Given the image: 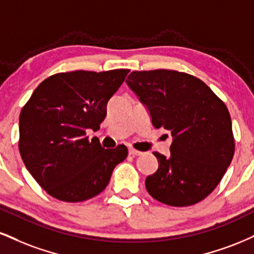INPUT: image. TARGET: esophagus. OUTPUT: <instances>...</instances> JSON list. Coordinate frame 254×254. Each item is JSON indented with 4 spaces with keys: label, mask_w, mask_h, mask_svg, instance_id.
<instances>
[{
    "label": "esophagus",
    "mask_w": 254,
    "mask_h": 254,
    "mask_svg": "<svg viewBox=\"0 0 254 254\" xmlns=\"http://www.w3.org/2000/svg\"><path fill=\"white\" fill-rule=\"evenodd\" d=\"M142 154L143 152L136 150V149H133V148L129 149V155H131V156H139V155H142Z\"/></svg>",
    "instance_id": "esophagus-1"
}]
</instances>
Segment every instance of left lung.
<instances>
[{"mask_svg": "<svg viewBox=\"0 0 254 254\" xmlns=\"http://www.w3.org/2000/svg\"><path fill=\"white\" fill-rule=\"evenodd\" d=\"M127 84L156 129L172 132L169 157L154 152L158 169L145 179L152 197L168 206L200 202L214 190L234 155L230 112L194 75L172 69L135 71Z\"/></svg>", "mask_w": 254, "mask_h": 254, "instance_id": "1", "label": "left lung"}]
</instances>
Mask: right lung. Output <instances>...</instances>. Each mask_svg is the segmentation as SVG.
Segmentation results:
<instances>
[{
  "mask_svg": "<svg viewBox=\"0 0 254 254\" xmlns=\"http://www.w3.org/2000/svg\"><path fill=\"white\" fill-rule=\"evenodd\" d=\"M130 69L73 71L45 79L20 114L19 150L28 172L51 196L80 202L102 193L118 163L127 156L124 144L104 149L88 140L99 130L106 105Z\"/></svg>",
  "mask_w": 254,
  "mask_h": 254,
  "instance_id": "1",
  "label": "right lung"
}]
</instances>
